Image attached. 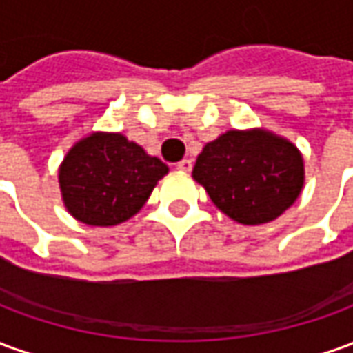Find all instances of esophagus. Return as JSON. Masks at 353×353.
<instances>
[{
	"instance_id": "esophagus-1",
	"label": "esophagus",
	"mask_w": 353,
	"mask_h": 353,
	"mask_svg": "<svg viewBox=\"0 0 353 353\" xmlns=\"http://www.w3.org/2000/svg\"><path fill=\"white\" fill-rule=\"evenodd\" d=\"M176 169L182 172H190L192 171V159H182L181 163H176Z\"/></svg>"
}]
</instances>
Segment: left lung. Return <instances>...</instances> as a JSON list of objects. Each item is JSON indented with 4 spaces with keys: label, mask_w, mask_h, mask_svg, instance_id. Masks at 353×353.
Instances as JSON below:
<instances>
[{
    "label": "left lung",
    "mask_w": 353,
    "mask_h": 353,
    "mask_svg": "<svg viewBox=\"0 0 353 353\" xmlns=\"http://www.w3.org/2000/svg\"><path fill=\"white\" fill-rule=\"evenodd\" d=\"M194 181L240 225H265L298 200L305 182L300 150L265 128L227 130L203 145Z\"/></svg>",
    "instance_id": "1"
}]
</instances>
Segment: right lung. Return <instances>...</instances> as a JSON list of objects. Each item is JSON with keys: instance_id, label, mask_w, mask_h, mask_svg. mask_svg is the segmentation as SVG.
<instances>
[{"instance_id": "right-lung-1", "label": "right lung", "mask_w": 353, "mask_h": 353, "mask_svg": "<svg viewBox=\"0 0 353 353\" xmlns=\"http://www.w3.org/2000/svg\"><path fill=\"white\" fill-rule=\"evenodd\" d=\"M169 167L121 132H92L59 165L63 203L90 227H115L134 217Z\"/></svg>"}]
</instances>
